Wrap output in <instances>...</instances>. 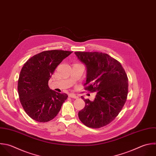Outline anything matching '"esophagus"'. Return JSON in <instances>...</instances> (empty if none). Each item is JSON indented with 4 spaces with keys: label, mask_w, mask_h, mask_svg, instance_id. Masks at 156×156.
<instances>
[{
    "label": "esophagus",
    "mask_w": 156,
    "mask_h": 156,
    "mask_svg": "<svg viewBox=\"0 0 156 156\" xmlns=\"http://www.w3.org/2000/svg\"><path fill=\"white\" fill-rule=\"evenodd\" d=\"M68 96L69 98H74V99H77L78 98V96H77L75 94H73V93H69L68 94Z\"/></svg>",
    "instance_id": "34e87169"
}]
</instances>
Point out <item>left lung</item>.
I'll use <instances>...</instances> for the list:
<instances>
[{"mask_svg":"<svg viewBox=\"0 0 156 156\" xmlns=\"http://www.w3.org/2000/svg\"><path fill=\"white\" fill-rule=\"evenodd\" d=\"M86 67V89L96 91L93 101L83 99L85 107L79 112L86 126L99 128L112 122L122 108L128 93V79L121 63L107 54L76 52ZM82 99H84L81 96Z\"/></svg>","mask_w":156,"mask_h":156,"instance_id":"obj_1","label":"left lung"}]
</instances>
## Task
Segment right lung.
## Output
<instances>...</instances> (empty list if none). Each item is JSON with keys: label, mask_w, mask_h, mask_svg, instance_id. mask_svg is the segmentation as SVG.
<instances>
[{"label": "right lung", "mask_w": 156, "mask_h": 156, "mask_svg": "<svg viewBox=\"0 0 156 156\" xmlns=\"http://www.w3.org/2000/svg\"><path fill=\"white\" fill-rule=\"evenodd\" d=\"M72 52L62 50L44 51L33 56L24 65L18 90L24 110L33 119L48 122L60 110L68 95L51 90L48 81L57 66Z\"/></svg>", "instance_id": "1"}]
</instances>
